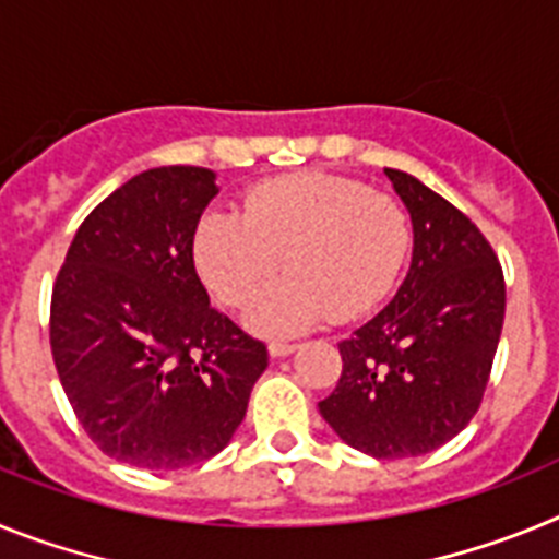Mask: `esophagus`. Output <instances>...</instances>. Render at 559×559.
<instances>
[{
	"label": "esophagus",
	"instance_id": "esophagus-1",
	"mask_svg": "<svg viewBox=\"0 0 559 559\" xmlns=\"http://www.w3.org/2000/svg\"><path fill=\"white\" fill-rule=\"evenodd\" d=\"M296 349V344H288V341H271L269 344V355L271 358H285Z\"/></svg>",
	"mask_w": 559,
	"mask_h": 559
}]
</instances>
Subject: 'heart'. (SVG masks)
Wrapping results in <instances>:
<instances>
[{"mask_svg": "<svg viewBox=\"0 0 559 559\" xmlns=\"http://www.w3.org/2000/svg\"><path fill=\"white\" fill-rule=\"evenodd\" d=\"M412 224L389 192L324 173H302L246 195L240 212H206L192 254L201 280L226 308L251 310V328L296 333L333 316L355 319L389 296L406 265Z\"/></svg>", "mask_w": 559, "mask_h": 559, "instance_id": "obj_1", "label": "heart"}]
</instances>
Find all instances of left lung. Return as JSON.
Returning a JSON list of instances; mask_svg holds the SVG:
<instances>
[{
  "instance_id": "left-lung-1",
  "label": "left lung",
  "mask_w": 559,
  "mask_h": 559,
  "mask_svg": "<svg viewBox=\"0 0 559 559\" xmlns=\"http://www.w3.org/2000/svg\"><path fill=\"white\" fill-rule=\"evenodd\" d=\"M412 215V265L392 302L341 341V378L319 403L355 451H437L478 412L503 328L507 288L487 237L451 201L386 167Z\"/></svg>"
}]
</instances>
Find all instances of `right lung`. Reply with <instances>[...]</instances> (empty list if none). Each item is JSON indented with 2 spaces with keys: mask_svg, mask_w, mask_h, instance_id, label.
Here are the masks:
<instances>
[{
  "mask_svg": "<svg viewBox=\"0 0 559 559\" xmlns=\"http://www.w3.org/2000/svg\"><path fill=\"white\" fill-rule=\"evenodd\" d=\"M215 173L133 176L88 212L58 271L49 347L69 406L106 456L145 471L212 459L243 423L269 349L210 305L192 240Z\"/></svg>",
  "mask_w": 559,
  "mask_h": 559,
  "instance_id": "right-lung-1",
  "label": "right lung"
}]
</instances>
